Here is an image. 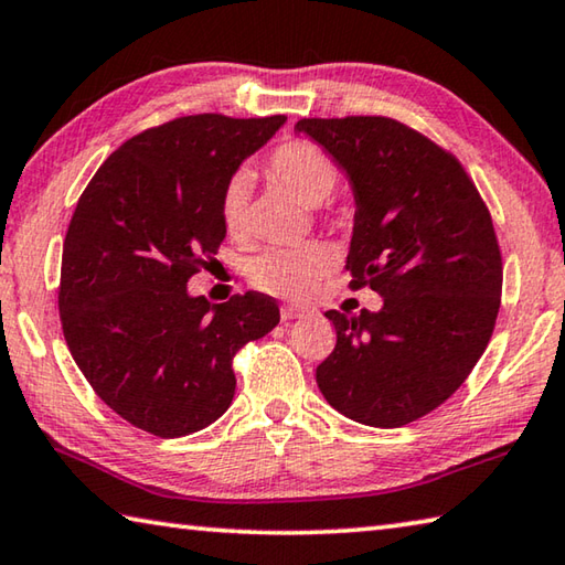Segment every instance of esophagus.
<instances>
[{
  "label": "esophagus",
  "mask_w": 565,
  "mask_h": 565,
  "mask_svg": "<svg viewBox=\"0 0 565 565\" xmlns=\"http://www.w3.org/2000/svg\"><path fill=\"white\" fill-rule=\"evenodd\" d=\"M306 309H301V306H281V319L284 321H294V319H303L306 317Z\"/></svg>",
  "instance_id": "obj_1"
}]
</instances>
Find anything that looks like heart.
Masks as SVG:
<instances>
[{"instance_id": "heart-1", "label": "heart", "mask_w": 565, "mask_h": 565, "mask_svg": "<svg viewBox=\"0 0 565 565\" xmlns=\"http://www.w3.org/2000/svg\"><path fill=\"white\" fill-rule=\"evenodd\" d=\"M266 171L291 189L296 196L309 204H319L337 191L341 171L327 149L313 145L309 139H289L271 149L266 157ZM248 177L236 174L224 184L218 194V214L226 232L232 236H244L248 226ZM331 252L321 242H306L299 246L266 248L248 262V276L256 289H262L279 299H303L317 284L331 271Z\"/></svg>"}]
</instances>
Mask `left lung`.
<instances>
[{
  "label": "left lung",
  "instance_id": "left-lung-1",
  "mask_svg": "<svg viewBox=\"0 0 565 565\" xmlns=\"http://www.w3.org/2000/svg\"><path fill=\"white\" fill-rule=\"evenodd\" d=\"M296 129L353 184L349 286L384 296L381 311H327L337 347L317 384L359 424L406 426L451 398L491 341L503 289L491 212L461 161L404 121L351 114Z\"/></svg>",
  "mask_w": 565,
  "mask_h": 565
}]
</instances>
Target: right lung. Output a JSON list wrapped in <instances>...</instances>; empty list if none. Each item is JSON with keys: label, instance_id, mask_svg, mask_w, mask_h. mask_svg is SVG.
<instances>
[{"label": "right lung", "instance_id": "obj_1", "mask_svg": "<svg viewBox=\"0 0 565 565\" xmlns=\"http://www.w3.org/2000/svg\"><path fill=\"white\" fill-rule=\"evenodd\" d=\"M284 114H189L134 134L72 214L60 276L62 331L104 404L161 438L194 434L234 398V356L279 323L271 296H189L226 236L218 194Z\"/></svg>", "mask_w": 565, "mask_h": 565}]
</instances>
